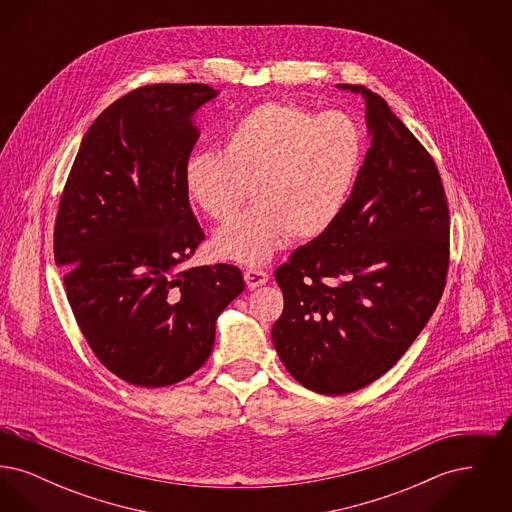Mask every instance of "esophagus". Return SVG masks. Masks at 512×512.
Wrapping results in <instances>:
<instances>
[{"label": "esophagus", "mask_w": 512, "mask_h": 512, "mask_svg": "<svg viewBox=\"0 0 512 512\" xmlns=\"http://www.w3.org/2000/svg\"><path fill=\"white\" fill-rule=\"evenodd\" d=\"M245 284L249 290L259 288L268 282V274L261 268H247L244 272Z\"/></svg>", "instance_id": "1"}]
</instances>
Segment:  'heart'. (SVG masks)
I'll return each mask as SVG.
<instances>
[{"mask_svg": "<svg viewBox=\"0 0 512 512\" xmlns=\"http://www.w3.org/2000/svg\"><path fill=\"white\" fill-rule=\"evenodd\" d=\"M365 151V134L349 115L267 101L230 128L224 153L201 149L188 157L184 188L205 215L228 220L253 186L257 205L220 228L213 251L261 265L286 236L305 242L334 226L355 192Z\"/></svg>", "mask_w": 512, "mask_h": 512, "instance_id": "obj_1", "label": "heart"}]
</instances>
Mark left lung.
Returning <instances> with one entry per match:
<instances>
[{
	"label": "left lung",
	"mask_w": 512,
	"mask_h": 512,
	"mask_svg": "<svg viewBox=\"0 0 512 512\" xmlns=\"http://www.w3.org/2000/svg\"><path fill=\"white\" fill-rule=\"evenodd\" d=\"M370 147L340 219L274 278L280 361L324 395L361 390L395 365L434 315L449 268V209L432 155L365 86Z\"/></svg>",
	"instance_id": "obj_1"
}]
</instances>
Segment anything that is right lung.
Here are the masks:
<instances>
[{
	"mask_svg": "<svg viewBox=\"0 0 512 512\" xmlns=\"http://www.w3.org/2000/svg\"><path fill=\"white\" fill-rule=\"evenodd\" d=\"M205 84H149L111 103L76 153L53 230L74 318L101 365L142 388L209 359L215 322L244 292L234 265L182 268L205 240L184 188Z\"/></svg>",
	"mask_w": 512,
	"mask_h": 512,
	"instance_id": "obj_1",
	"label": "right lung"
}]
</instances>
